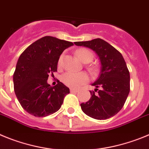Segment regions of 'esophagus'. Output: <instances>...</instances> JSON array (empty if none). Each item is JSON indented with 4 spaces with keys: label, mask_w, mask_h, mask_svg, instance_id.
I'll return each instance as SVG.
<instances>
[{
    "label": "esophagus",
    "mask_w": 149,
    "mask_h": 149,
    "mask_svg": "<svg viewBox=\"0 0 149 149\" xmlns=\"http://www.w3.org/2000/svg\"><path fill=\"white\" fill-rule=\"evenodd\" d=\"M70 93H77L78 91H79V90L75 89V88H70Z\"/></svg>",
    "instance_id": "1"
}]
</instances>
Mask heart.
<instances>
[{
    "instance_id": "heart-1",
    "label": "heart",
    "mask_w": 149,
    "mask_h": 149,
    "mask_svg": "<svg viewBox=\"0 0 149 149\" xmlns=\"http://www.w3.org/2000/svg\"><path fill=\"white\" fill-rule=\"evenodd\" d=\"M76 55L79 58L80 60L83 62L88 63L93 58V53L88 49L81 48L76 51ZM63 55H61L58 58V66L61 67L62 64ZM89 77L86 73H74V72L68 71L62 76L61 80L63 83L66 84L67 86L71 88H78L81 86V84H84L88 81Z\"/></svg>"
}]
</instances>
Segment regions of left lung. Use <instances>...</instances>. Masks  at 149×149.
<instances>
[{"instance_id": "left-lung-1", "label": "left lung", "mask_w": 149, "mask_h": 149, "mask_svg": "<svg viewBox=\"0 0 149 149\" xmlns=\"http://www.w3.org/2000/svg\"><path fill=\"white\" fill-rule=\"evenodd\" d=\"M74 44L93 49L101 62L100 76L92 84L96 88L90 91L91 99L80 104L81 110L96 120L109 119L123 108L129 93L130 73L126 63L117 49L101 38Z\"/></svg>"}]
</instances>
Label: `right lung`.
<instances>
[{"instance_id":"obj_1","label":"right lung","mask_w":149,"mask_h":149,"mask_svg":"<svg viewBox=\"0 0 149 149\" xmlns=\"http://www.w3.org/2000/svg\"><path fill=\"white\" fill-rule=\"evenodd\" d=\"M73 45L70 41L45 36L21 53L13 74V83L16 97L26 112L44 117L60 109L70 89L59 81L56 86H50L48 76L57 71L60 56Z\"/></svg>"}]
</instances>
